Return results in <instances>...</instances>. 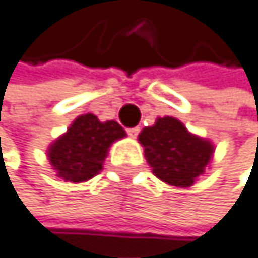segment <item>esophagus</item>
I'll return each mask as SVG.
<instances>
[{"mask_svg":"<svg viewBox=\"0 0 258 258\" xmlns=\"http://www.w3.org/2000/svg\"><path fill=\"white\" fill-rule=\"evenodd\" d=\"M126 133L130 135L132 138H137L138 137V133H140V128L138 126H133V128H128L126 130Z\"/></svg>","mask_w":258,"mask_h":258,"instance_id":"1","label":"esophagus"}]
</instances>
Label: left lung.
<instances>
[{"mask_svg": "<svg viewBox=\"0 0 258 258\" xmlns=\"http://www.w3.org/2000/svg\"><path fill=\"white\" fill-rule=\"evenodd\" d=\"M153 174L176 187H189L211 166L216 146L191 133L174 116H160L138 135Z\"/></svg>", "mask_w": 258, "mask_h": 258, "instance_id": "8db88e82", "label": "left lung"}]
</instances>
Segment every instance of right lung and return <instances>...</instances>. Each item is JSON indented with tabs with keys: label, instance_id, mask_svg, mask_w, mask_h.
I'll use <instances>...</instances> for the list:
<instances>
[{
	"label": "right lung",
	"instance_id": "obj_1",
	"mask_svg": "<svg viewBox=\"0 0 258 258\" xmlns=\"http://www.w3.org/2000/svg\"><path fill=\"white\" fill-rule=\"evenodd\" d=\"M126 133L115 120L100 121L94 113L79 115L47 148L55 176L69 182H85L98 174L108 150Z\"/></svg>",
	"mask_w": 258,
	"mask_h": 258
}]
</instances>
